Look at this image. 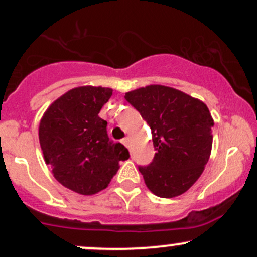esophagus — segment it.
Segmentation results:
<instances>
[{"instance_id":"esophagus-1","label":"esophagus","mask_w":257,"mask_h":257,"mask_svg":"<svg viewBox=\"0 0 257 257\" xmlns=\"http://www.w3.org/2000/svg\"><path fill=\"white\" fill-rule=\"evenodd\" d=\"M129 142H131V141H129V138H124L123 141H121V143L125 145L126 148H129Z\"/></svg>"}]
</instances>
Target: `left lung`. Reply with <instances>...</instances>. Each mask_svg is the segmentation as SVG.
Listing matches in <instances>:
<instances>
[{
	"mask_svg": "<svg viewBox=\"0 0 257 257\" xmlns=\"http://www.w3.org/2000/svg\"><path fill=\"white\" fill-rule=\"evenodd\" d=\"M124 98L152 131L154 159L148 167H139L145 185L165 199L188 191L211 154L214 119L209 108L198 98L160 84L131 90Z\"/></svg>",
	"mask_w": 257,
	"mask_h": 257,
	"instance_id": "obj_1",
	"label": "left lung"
}]
</instances>
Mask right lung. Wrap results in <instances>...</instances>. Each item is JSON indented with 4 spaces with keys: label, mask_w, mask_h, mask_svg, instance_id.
Listing matches in <instances>:
<instances>
[{
    "label": "right lung",
    "mask_w": 257,
    "mask_h": 257,
    "mask_svg": "<svg viewBox=\"0 0 257 257\" xmlns=\"http://www.w3.org/2000/svg\"><path fill=\"white\" fill-rule=\"evenodd\" d=\"M112 88L82 85L57 98L41 118L38 137L46 164L58 183L80 195L104 190L129 158L123 144L113 143L99 114Z\"/></svg>",
    "instance_id": "right-lung-1"
}]
</instances>
